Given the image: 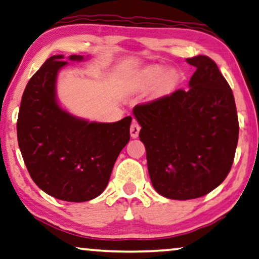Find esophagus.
Instances as JSON below:
<instances>
[{
    "label": "esophagus",
    "instance_id": "34e87169",
    "mask_svg": "<svg viewBox=\"0 0 259 259\" xmlns=\"http://www.w3.org/2000/svg\"><path fill=\"white\" fill-rule=\"evenodd\" d=\"M140 130H141L140 124L137 123L136 120H134V122L132 123V126H130V135H132L133 139H136V137L139 136Z\"/></svg>",
    "mask_w": 259,
    "mask_h": 259
}]
</instances>
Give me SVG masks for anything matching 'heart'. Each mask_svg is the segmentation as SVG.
Returning <instances> with one entry per match:
<instances>
[{
    "mask_svg": "<svg viewBox=\"0 0 259 259\" xmlns=\"http://www.w3.org/2000/svg\"><path fill=\"white\" fill-rule=\"evenodd\" d=\"M164 71V67L161 65H153V66L144 68L142 73L140 74V86L141 88H148V86L158 81L157 91L160 94L169 91L177 82V75L173 71H168L165 73Z\"/></svg>",
    "mask_w": 259,
    "mask_h": 259,
    "instance_id": "b5f03b06",
    "label": "heart"
}]
</instances>
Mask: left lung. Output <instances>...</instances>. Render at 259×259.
<instances>
[{
    "mask_svg": "<svg viewBox=\"0 0 259 259\" xmlns=\"http://www.w3.org/2000/svg\"><path fill=\"white\" fill-rule=\"evenodd\" d=\"M186 61L195 67L188 90L133 110L153 187L174 200L204 196L225 180L239 134L232 90L217 64L206 55Z\"/></svg>",
    "mask_w": 259,
    "mask_h": 259,
    "instance_id": "left-lung-1",
    "label": "left lung"
}]
</instances>
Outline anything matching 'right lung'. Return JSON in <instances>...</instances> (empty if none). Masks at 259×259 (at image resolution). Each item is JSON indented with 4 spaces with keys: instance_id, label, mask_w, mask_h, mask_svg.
<instances>
[{
    "instance_id": "obj_1",
    "label": "right lung",
    "mask_w": 259,
    "mask_h": 259,
    "mask_svg": "<svg viewBox=\"0 0 259 259\" xmlns=\"http://www.w3.org/2000/svg\"><path fill=\"white\" fill-rule=\"evenodd\" d=\"M53 55L30 78L17 117V141L30 178L48 195L89 201L108 186L113 164L130 140L132 117L115 123L78 118L60 108L57 77L67 65ZM72 61L82 55H70Z\"/></svg>"
}]
</instances>
